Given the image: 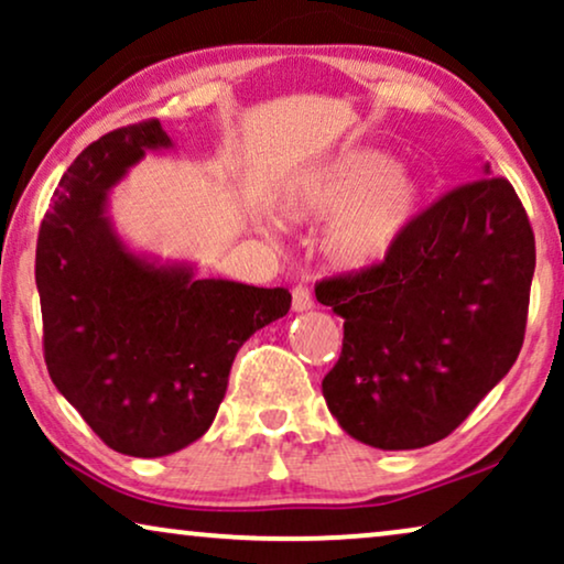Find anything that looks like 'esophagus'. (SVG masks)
Instances as JSON below:
<instances>
[{
	"label": "esophagus",
	"instance_id": "esophagus-1",
	"mask_svg": "<svg viewBox=\"0 0 564 564\" xmlns=\"http://www.w3.org/2000/svg\"><path fill=\"white\" fill-rule=\"evenodd\" d=\"M315 303H313V295H311V288L307 284H295L292 288V311L295 313H303V311H311Z\"/></svg>",
	"mask_w": 564,
	"mask_h": 564
}]
</instances>
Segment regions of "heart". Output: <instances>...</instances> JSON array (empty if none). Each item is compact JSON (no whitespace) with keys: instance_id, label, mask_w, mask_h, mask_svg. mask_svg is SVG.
Here are the masks:
<instances>
[{"instance_id":"b5f03b06","label":"heart","mask_w":564,"mask_h":564,"mask_svg":"<svg viewBox=\"0 0 564 564\" xmlns=\"http://www.w3.org/2000/svg\"><path fill=\"white\" fill-rule=\"evenodd\" d=\"M415 184L392 172V161L359 153L290 189L282 215L292 223L344 213L328 236V257L344 269H365L382 261L398 243L415 210Z\"/></svg>"}]
</instances>
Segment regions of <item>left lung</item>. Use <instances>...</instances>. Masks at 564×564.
<instances>
[{
    "label": "left lung",
    "instance_id": "left-lung-1",
    "mask_svg": "<svg viewBox=\"0 0 564 564\" xmlns=\"http://www.w3.org/2000/svg\"><path fill=\"white\" fill-rule=\"evenodd\" d=\"M534 264L529 215L488 172L413 215L382 261L318 282L344 318L323 398L346 434L377 449L449 436L519 357Z\"/></svg>",
    "mask_w": 564,
    "mask_h": 564
}]
</instances>
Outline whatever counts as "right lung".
I'll use <instances>...</instances> for the list:
<instances>
[{
  "mask_svg": "<svg viewBox=\"0 0 564 564\" xmlns=\"http://www.w3.org/2000/svg\"><path fill=\"white\" fill-rule=\"evenodd\" d=\"M172 145L156 118L89 143L61 176L35 249L43 357L53 384L120 454L166 457L210 429L236 351L288 315L284 288L195 280L126 251L107 189Z\"/></svg>",
  "mask_w": 564,
  "mask_h": 564,
  "instance_id": "add662e5",
  "label": "right lung"
}]
</instances>
